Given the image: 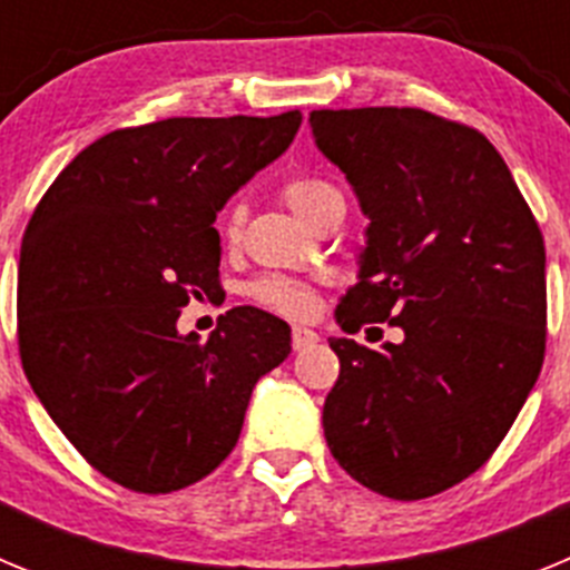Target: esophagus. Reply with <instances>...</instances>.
I'll list each match as a JSON object with an SVG mask.
<instances>
[{
	"instance_id": "obj_1",
	"label": "esophagus",
	"mask_w": 570,
	"mask_h": 570,
	"mask_svg": "<svg viewBox=\"0 0 570 570\" xmlns=\"http://www.w3.org/2000/svg\"><path fill=\"white\" fill-rule=\"evenodd\" d=\"M291 342H294V351H305V347H311L320 342V334L311 328H302V325H296V328L291 331Z\"/></svg>"
}]
</instances>
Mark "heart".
Here are the masks:
<instances>
[{
	"label": "heart",
	"mask_w": 570,
	"mask_h": 570,
	"mask_svg": "<svg viewBox=\"0 0 570 570\" xmlns=\"http://www.w3.org/2000/svg\"><path fill=\"white\" fill-rule=\"evenodd\" d=\"M282 199L308 225H314L316 216L325 214L331 205L345 203L342 190L334 183H328V179H320V176L288 179L285 188H282ZM236 230H239V214L230 210L228 219H225V236L234 239ZM248 296L259 302V305H265V308L285 316H305L314 308V294H311L308 285L299 279H288V276H262V279L250 282Z\"/></svg>",
	"instance_id": "1"
}]
</instances>
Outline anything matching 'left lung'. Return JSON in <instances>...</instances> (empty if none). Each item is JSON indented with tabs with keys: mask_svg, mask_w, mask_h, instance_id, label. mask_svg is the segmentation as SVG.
<instances>
[{
	"mask_svg": "<svg viewBox=\"0 0 570 570\" xmlns=\"http://www.w3.org/2000/svg\"><path fill=\"white\" fill-rule=\"evenodd\" d=\"M308 122L367 216L336 322L402 328L380 351L328 340L340 380L325 440L365 488L425 500L482 468L540 376V225L480 130L420 108L311 110Z\"/></svg>",
	"mask_w": 570,
	"mask_h": 570,
	"instance_id": "8db88e82",
	"label": "left lung"
}]
</instances>
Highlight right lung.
Instances as JSON below:
<instances>
[{
	"label": "right lung",
	"instance_id": "1",
	"mask_svg": "<svg viewBox=\"0 0 570 570\" xmlns=\"http://www.w3.org/2000/svg\"><path fill=\"white\" fill-rule=\"evenodd\" d=\"M302 125L174 116L102 136L57 176L19 254V354L79 454L139 493L208 476L239 440L259 376L291 354L288 322L250 305L208 340L179 334L219 288L214 223Z\"/></svg>",
	"mask_w": 570,
	"mask_h": 570
}]
</instances>
